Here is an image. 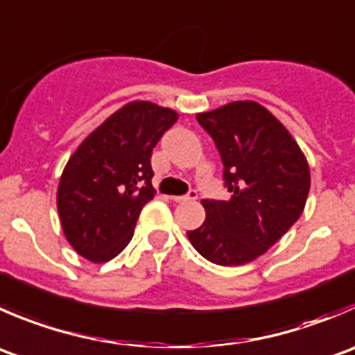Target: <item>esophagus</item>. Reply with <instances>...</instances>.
Wrapping results in <instances>:
<instances>
[{"label": "esophagus", "instance_id": "34e87169", "mask_svg": "<svg viewBox=\"0 0 355 355\" xmlns=\"http://www.w3.org/2000/svg\"><path fill=\"white\" fill-rule=\"evenodd\" d=\"M173 199L175 202H189V201H196V199H198V192L196 191H191L189 192V194H185V196H173Z\"/></svg>", "mask_w": 355, "mask_h": 355}]
</instances>
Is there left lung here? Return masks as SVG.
<instances>
[{"label": "left lung", "mask_w": 355, "mask_h": 355, "mask_svg": "<svg viewBox=\"0 0 355 355\" xmlns=\"http://www.w3.org/2000/svg\"><path fill=\"white\" fill-rule=\"evenodd\" d=\"M218 149L230 199H205L206 220L192 246L216 265H243L276 244L300 218L311 171L286 128L253 101L196 116Z\"/></svg>", "instance_id": "obj_1"}]
</instances>
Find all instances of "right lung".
Segmentation results:
<instances>
[{"mask_svg":"<svg viewBox=\"0 0 355 355\" xmlns=\"http://www.w3.org/2000/svg\"><path fill=\"white\" fill-rule=\"evenodd\" d=\"M177 119L153 102H130L67 161L57 208L69 244L86 260L104 263L128 246L140 211L156 194L153 149Z\"/></svg>","mask_w":355,"mask_h":355,"instance_id":"right-lung-1","label":"right lung"}]
</instances>
